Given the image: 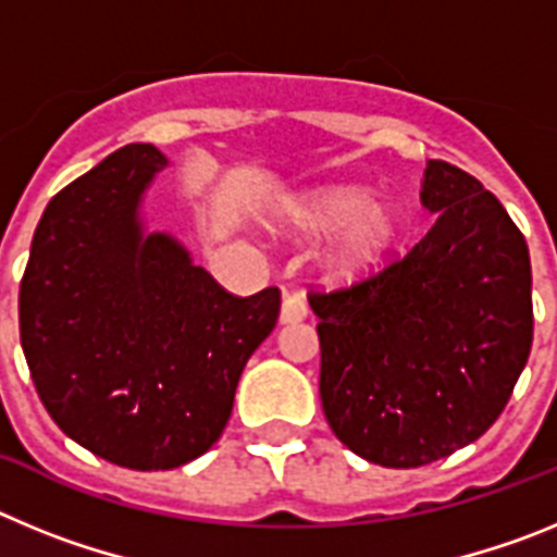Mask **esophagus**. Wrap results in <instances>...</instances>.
Masks as SVG:
<instances>
[{"label":"esophagus","mask_w":557,"mask_h":557,"mask_svg":"<svg viewBox=\"0 0 557 557\" xmlns=\"http://www.w3.org/2000/svg\"><path fill=\"white\" fill-rule=\"evenodd\" d=\"M309 314V304L301 293H287L282 304V323H298Z\"/></svg>","instance_id":"obj_1"}]
</instances>
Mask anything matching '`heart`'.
<instances>
[{
  "mask_svg": "<svg viewBox=\"0 0 557 557\" xmlns=\"http://www.w3.org/2000/svg\"><path fill=\"white\" fill-rule=\"evenodd\" d=\"M295 228L307 234L339 231L332 262L339 273H368L385 262L401 239V214L391 203H371L362 189H323L293 209Z\"/></svg>",
  "mask_w": 557,
  "mask_h": 557,
  "instance_id": "heart-1",
  "label": "heart"
}]
</instances>
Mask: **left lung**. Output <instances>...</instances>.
Instances as JSON below:
<instances>
[{
  "label": "left lung",
  "mask_w": 557,
  "mask_h": 557,
  "mask_svg": "<svg viewBox=\"0 0 557 557\" xmlns=\"http://www.w3.org/2000/svg\"><path fill=\"white\" fill-rule=\"evenodd\" d=\"M421 243L346 287L312 289L334 435L385 469L469 446L502 416L533 346L524 234L474 175L432 159Z\"/></svg>",
  "instance_id": "left-lung-1"
}]
</instances>
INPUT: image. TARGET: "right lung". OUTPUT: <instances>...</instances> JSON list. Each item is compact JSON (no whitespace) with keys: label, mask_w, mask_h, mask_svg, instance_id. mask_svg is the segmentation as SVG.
<instances>
[{"label":"right lung","mask_w":557,"mask_h":557,"mask_svg":"<svg viewBox=\"0 0 557 557\" xmlns=\"http://www.w3.org/2000/svg\"><path fill=\"white\" fill-rule=\"evenodd\" d=\"M166 159L127 145L44 209L18 289V334L47 412L125 469H178L218 444L250 354L273 332L278 287L239 298L139 203Z\"/></svg>","instance_id":"obj_1"}]
</instances>
